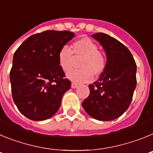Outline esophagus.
<instances>
[{
	"label": "esophagus",
	"mask_w": 153,
	"mask_h": 153,
	"mask_svg": "<svg viewBox=\"0 0 153 153\" xmlns=\"http://www.w3.org/2000/svg\"><path fill=\"white\" fill-rule=\"evenodd\" d=\"M77 86H78V84H76V83H72V84H71V87H72L73 89L76 88Z\"/></svg>",
	"instance_id": "esophagus-1"
}]
</instances>
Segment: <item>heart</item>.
<instances>
[{"label":"heart","instance_id":"heart-1","mask_svg":"<svg viewBox=\"0 0 153 153\" xmlns=\"http://www.w3.org/2000/svg\"><path fill=\"white\" fill-rule=\"evenodd\" d=\"M83 56L79 62L80 69L71 70L67 74L68 79L74 83H86L91 80L93 74L98 76L106 68V60L95 42L87 36H83L74 42L72 49L64 46L58 53V63L63 71L72 67L74 56Z\"/></svg>","mask_w":153,"mask_h":153}]
</instances>
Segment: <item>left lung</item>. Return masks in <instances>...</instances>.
I'll return each mask as SVG.
<instances>
[{"label": "left lung", "mask_w": 153, "mask_h": 153, "mask_svg": "<svg viewBox=\"0 0 153 153\" xmlns=\"http://www.w3.org/2000/svg\"><path fill=\"white\" fill-rule=\"evenodd\" d=\"M106 55V65L98 80L90 84V95L82 103L90 117L110 121L129 108L136 86V64L125 45L103 33L92 35Z\"/></svg>", "instance_id": "left-lung-1"}]
</instances>
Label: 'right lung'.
<instances>
[{
  "label": "right lung",
  "instance_id": "1",
  "mask_svg": "<svg viewBox=\"0 0 153 153\" xmlns=\"http://www.w3.org/2000/svg\"><path fill=\"white\" fill-rule=\"evenodd\" d=\"M75 33L46 30L24 40L15 51L10 79L13 102L33 121L52 117L71 82L58 63V53Z\"/></svg>",
  "mask_w": 153,
  "mask_h": 153
}]
</instances>
